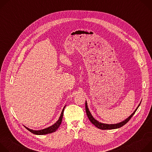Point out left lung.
Listing matches in <instances>:
<instances>
[{
    "mask_svg": "<svg viewBox=\"0 0 152 152\" xmlns=\"http://www.w3.org/2000/svg\"><path fill=\"white\" fill-rule=\"evenodd\" d=\"M141 102H140V103L139 104V105L138 106V107L136 108V110L134 111V112L130 115L128 118H127L126 120H124V121L117 123V124H105V123H102L101 122L98 121L97 120H96L91 115L90 111H89V109L88 107V105H87V103H86V101H85V110H86V115H87L90 121L94 125L96 126V127H97V128L100 129H102V130H108V129H117V128H120L121 127H122L123 126H124V124H126L129 120L132 118V117L134 115V114L135 113L136 111L137 110V109L138 108V107L140 106V104H141Z\"/></svg>",
    "mask_w": 152,
    "mask_h": 152,
    "instance_id": "1",
    "label": "left lung"
}]
</instances>
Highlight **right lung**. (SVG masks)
<instances>
[{"instance_id": "right-lung-1", "label": "right lung", "mask_w": 152, "mask_h": 152, "mask_svg": "<svg viewBox=\"0 0 152 152\" xmlns=\"http://www.w3.org/2000/svg\"><path fill=\"white\" fill-rule=\"evenodd\" d=\"M65 107H66V106L64 107L58 120L55 124H53L52 126H49V127H48L47 128L43 129H41V130H38V131H35V130L30 129L26 127V126H25V127L29 131H30L31 132H32V134H35V135H46V134H51L52 132H54L58 129V127H59V126H60V124L61 123V121H62V117H63V114H64V111Z\"/></svg>"}]
</instances>
